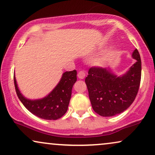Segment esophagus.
<instances>
[{
  "mask_svg": "<svg viewBox=\"0 0 155 155\" xmlns=\"http://www.w3.org/2000/svg\"><path fill=\"white\" fill-rule=\"evenodd\" d=\"M77 76H78V78H79V79H84V77H85L86 74L84 71H79V73H78Z\"/></svg>",
  "mask_w": 155,
  "mask_h": 155,
  "instance_id": "1",
  "label": "esophagus"
}]
</instances>
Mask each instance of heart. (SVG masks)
Instances as JSON below:
<instances>
[{"instance_id":"b5f03b06","label":"heart","mask_w":155,"mask_h":155,"mask_svg":"<svg viewBox=\"0 0 155 155\" xmlns=\"http://www.w3.org/2000/svg\"><path fill=\"white\" fill-rule=\"evenodd\" d=\"M102 63H103V61H101V60L98 61V65H101V64H102Z\"/></svg>"}]
</instances>
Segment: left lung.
<instances>
[{
    "label": "left lung",
    "instance_id": "obj_1",
    "mask_svg": "<svg viewBox=\"0 0 155 155\" xmlns=\"http://www.w3.org/2000/svg\"><path fill=\"white\" fill-rule=\"evenodd\" d=\"M135 63L117 75L110 67H93L85 79L94 110L104 117L114 116L127 109L137 96L141 79V59L137 49L132 54Z\"/></svg>",
    "mask_w": 155,
    "mask_h": 155
}]
</instances>
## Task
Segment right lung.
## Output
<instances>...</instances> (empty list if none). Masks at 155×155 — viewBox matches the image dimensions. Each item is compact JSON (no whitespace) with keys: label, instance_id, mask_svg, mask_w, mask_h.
Wrapping results in <instances>:
<instances>
[{"label":"right lung","instance_id":"right-lung-1","mask_svg":"<svg viewBox=\"0 0 155 155\" xmlns=\"http://www.w3.org/2000/svg\"><path fill=\"white\" fill-rule=\"evenodd\" d=\"M76 70L65 71L52 91L44 98L38 99H30L22 95L15 74L14 84L20 101L30 113L45 120H57L62 117L68 110L72 87L76 81Z\"/></svg>","mask_w":155,"mask_h":155}]
</instances>
